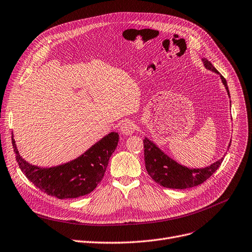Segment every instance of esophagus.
Instances as JSON below:
<instances>
[{
    "instance_id": "obj_1",
    "label": "esophagus",
    "mask_w": 252,
    "mask_h": 252,
    "mask_svg": "<svg viewBox=\"0 0 252 252\" xmlns=\"http://www.w3.org/2000/svg\"><path fill=\"white\" fill-rule=\"evenodd\" d=\"M135 129H136V125L132 120H126L122 124V126H120V130H122V133L126 136H129L135 133Z\"/></svg>"
}]
</instances>
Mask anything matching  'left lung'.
<instances>
[{
	"instance_id": "1",
	"label": "left lung",
	"mask_w": 252,
	"mask_h": 252,
	"mask_svg": "<svg viewBox=\"0 0 252 252\" xmlns=\"http://www.w3.org/2000/svg\"><path fill=\"white\" fill-rule=\"evenodd\" d=\"M203 63L206 69L220 75V73L213 67V64L209 61L203 59ZM220 78L229 96L226 80L221 75ZM143 143L144 159L147 173L157 183H158L163 188L168 189H184L202 184L204 181L209 178L218 168H220L223 160V158H221L220 159L213 162L212 165L201 169L188 168L180 165V163L168 157L165 152L160 150L148 138H145L143 140ZM229 146H231V143H229L228 148Z\"/></svg>"
}]
</instances>
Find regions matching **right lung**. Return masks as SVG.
<instances>
[{"label": "right lung", "instance_id": "obj_1", "mask_svg": "<svg viewBox=\"0 0 252 252\" xmlns=\"http://www.w3.org/2000/svg\"><path fill=\"white\" fill-rule=\"evenodd\" d=\"M118 140L119 135L112 132L79 158L51 168H41L26 161L19 155L13 135L12 146L20 170L35 187L58 199H74L92 192L101 182Z\"/></svg>", "mask_w": 252, "mask_h": 252}]
</instances>
